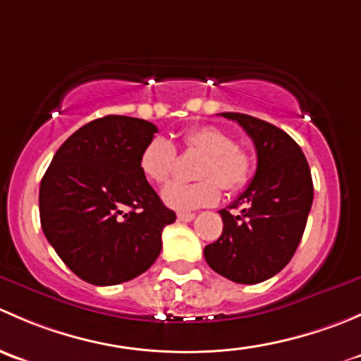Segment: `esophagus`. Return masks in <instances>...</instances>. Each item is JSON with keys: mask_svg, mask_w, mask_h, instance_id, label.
Returning a JSON list of instances; mask_svg holds the SVG:
<instances>
[{"mask_svg": "<svg viewBox=\"0 0 361 361\" xmlns=\"http://www.w3.org/2000/svg\"><path fill=\"white\" fill-rule=\"evenodd\" d=\"M195 218L194 213H178V220L180 221H192Z\"/></svg>", "mask_w": 361, "mask_h": 361, "instance_id": "34e87169", "label": "esophagus"}]
</instances>
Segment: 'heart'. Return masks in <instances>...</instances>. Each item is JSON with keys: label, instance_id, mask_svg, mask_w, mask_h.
Wrapping results in <instances>:
<instances>
[{"label": "heart", "instance_id": "heart-1", "mask_svg": "<svg viewBox=\"0 0 361 361\" xmlns=\"http://www.w3.org/2000/svg\"><path fill=\"white\" fill-rule=\"evenodd\" d=\"M185 150L204 155L195 183L174 181L162 190V201L176 211H190L211 206L220 197V187L235 194L250 183L253 159L250 152L235 145L234 136L214 126L187 130L181 137ZM176 148L167 137L155 136L145 145L140 155V169L148 181L162 185L176 169Z\"/></svg>", "mask_w": 361, "mask_h": 361}]
</instances>
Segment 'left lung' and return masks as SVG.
<instances>
[{
  "label": "left lung",
  "mask_w": 361,
  "mask_h": 361,
  "mask_svg": "<svg viewBox=\"0 0 361 361\" xmlns=\"http://www.w3.org/2000/svg\"><path fill=\"white\" fill-rule=\"evenodd\" d=\"M253 140L257 173L246 190L221 209L224 232L204 248L207 265L241 285H257L278 274L300 243L311 211L312 178L300 147L279 127L245 113H221Z\"/></svg>",
  "instance_id": "8db88e82"
}]
</instances>
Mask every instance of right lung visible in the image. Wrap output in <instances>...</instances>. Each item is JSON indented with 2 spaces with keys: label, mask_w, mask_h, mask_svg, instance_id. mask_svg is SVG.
I'll return each mask as SVG.
<instances>
[{
  "label": "right lung",
  "mask_w": 361,
  "mask_h": 361,
  "mask_svg": "<svg viewBox=\"0 0 361 361\" xmlns=\"http://www.w3.org/2000/svg\"><path fill=\"white\" fill-rule=\"evenodd\" d=\"M157 127L108 115L61 145L39 185V220L61 260L97 286L126 283L154 265L162 228L176 220L140 169Z\"/></svg>",
  "instance_id": "obj_1"
}]
</instances>
